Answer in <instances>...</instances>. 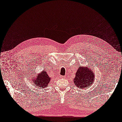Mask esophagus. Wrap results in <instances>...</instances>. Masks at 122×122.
I'll use <instances>...</instances> for the list:
<instances>
[{
    "label": "esophagus",
    "instance_id": "34e87169",
    "mask_svg": "<svg viewBox=\"0 0 122 122\" xmlns=\"http://www.w3.org/2000/svg\"><path fill=\"white\" fill-rule=\"evenodd\" d=\"M62 77H63V76H62Z\"/></svg>",
    "mask_w": 122,
    "mask_h": 122
}]
</instances>
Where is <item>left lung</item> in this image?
<instances>
[{
  "instance_id": "left-lung-1",
  "label": "left lung",
  "mask_w": 122,
  "mask_h": 122,
  "mask_svg": "<svg viewBox=\"0 0 122 122\" xmlns=\"http://www.w3.org/2000/svg\"><path fill=\"white\" fill-rule=\"evenodd\" d=\"M95 78V73L90 67L80 66L76 73L73 82L76 87L80 89H86L93 84Z\"/></svg>"
}]
</instances>
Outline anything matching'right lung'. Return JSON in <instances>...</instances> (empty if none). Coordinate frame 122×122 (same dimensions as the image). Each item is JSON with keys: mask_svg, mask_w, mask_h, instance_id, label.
I'll return each instance as SVG.
<instances>
[{"mask_svg": "<svg viewBox=\"0 0 122 122\" xmlns=\"http://www.w3.org/2000/svg\"><path fill=\"white\" fill-rule=\"evenodd\" d=\"M35 76L36 77L32 78L33 83H35V85L37 86V87L40 88H44L48 86L51 80V78L49 77L48 74L45 70L38 73Z\"/></svg>", "mask_w": 122, "mask_h": 122, "instance_id": "1", "label": "right lung"}]
</instances>
